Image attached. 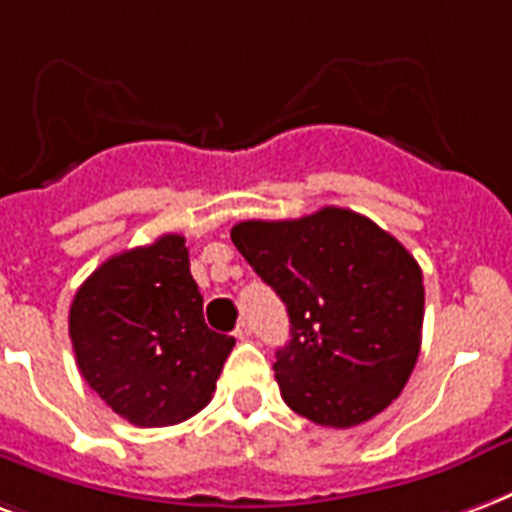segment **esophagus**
Listing matches in <instances>:
<instances>
[{
  "instance_id": "1",
  "label": "esophagus",
  "mask_w": 512,
  "mask_h": 512,
  "mask_svg": "<svg viewBox=\"0 0 512 512\" xmlns=\"http://www.w3.org/2000/svg\"><path fill=\"white\" fill-rule=\"evenodd\" d=\"M249 336H252V323H249V320H241L236 328V339L238 342H246Z\"/></svg>"
}]
</instances>
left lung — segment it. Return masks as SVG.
I'll use <instances>...</instances> for the list:
<instances>
[{
    "label": "left lung",
    "instance_id": "8db88e82",
    "mask_svg": "<svg viewBox=\"0 0 512 512\" xmlns=\"http://www.w3.org/2000/svg\"><path fill=\"white\" fill-rule=\"evenodd\" d=\"M230 238L290 314L274 363L287 407L331 429L380 415L418 361V260L369 217L336 206L238 222Z\"/></svg>",
    "mask_w": 512,
    "mask_h": 512
}]
</instances>
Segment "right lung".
<instances>
[{
	"label": "right lung",
	"instance_id": "obj_1",
	"mask_svg": "<svg viewBox=\"0 0 512 512\" xmlns=\"http://www.w3.org/2000/svg\"><path fill=\"white\" fill-rule=\"evenodd\" d=\"M70 339L83 380L140 429L203 410L236 344L203 320V295L176 233L108 257L75 293Z\"/></svg>",
	"mask_w": 512,
	"mask_h": 512
}]
</instances>
